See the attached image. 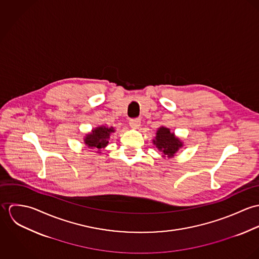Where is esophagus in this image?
Listing matches in <instances>:
<instances>
[{"instance_id":"esophagus-1","label":"esophagus","mask_w":259,"mask_h":259,"mask_svg":"<svg viewBox=\"0 0 259 259\" xmlns=\"http://www.w3.org/2000/svg\"><path fill=\"white\" fill-rule=\"evenodd\" d=\"M140 125H141V119H140V118L132 119V120L130 121V126H131L132 128H134V130L139 128V127H140Z\"/></svg>"}]
</instances>
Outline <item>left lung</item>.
Here are the masks:
<instances>
[{
	"mask_svg": "<svg viewBox=\"0 0 259 259\" xmlns=\"http://www.w3.org/2000/svg\"><path fill=\"white\" fill-rule=\"evenodd\" d=\"M152 144L162 152L163 158L175 157L178 151L184 147L183 141L165 126H160L157 128L155 138L152 140Z\"/></svg>",
	"mask_w": 259,
	"mask_h": 259,
	"instance_id": "8db88e82",
	"label": "left lung"
}]
</instances>
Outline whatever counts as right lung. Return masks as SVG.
I'll return each mask as SVG.
<instances>
[{
    "instance_id": "1",
    "label": "right lung",
    "mask_w": 259,
    "mask_h": 259,
    "mask_svg": "<svg viewBox=\"0 0 259 259\" xmlns=\"http://www.w3.org/2000/svg\"><path fill=\"white\" fill-rule=\"evenodd\" d=\"M114 132L115 128L113 126H108L107 124L99 125L83 137V144L89 148H96L98 153H102L101 150L108 146L111 134Z\"/></svg>"
}]
</instances>
